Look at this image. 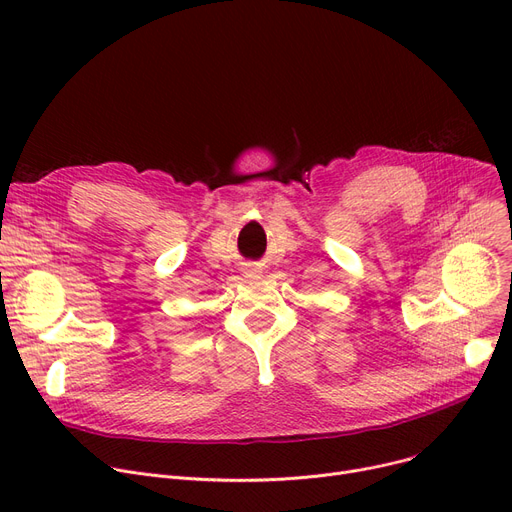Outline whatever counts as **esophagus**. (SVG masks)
<instances>
[{"label":"esophagus","mask_w":512,"mask_h":512,"mask_svg":"<svg viewBox=\"0 0 512 512\" xmlns=\"http://www.w3.org/2000/svg\"><path fill=\"white\" fill-rule=\"evenodd\" d=\"M257 274H259V272H255V278H259V276H257Z\"/></svg>","instance_id":"1"}]
</instances>
